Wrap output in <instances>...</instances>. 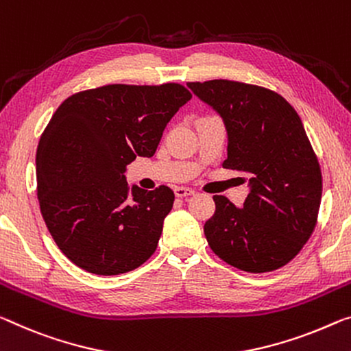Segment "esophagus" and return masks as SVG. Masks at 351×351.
<instances>
[{
	"mask_svg": "<svg viewBox=\"0 0 351 351\" xmlns=\"http://www.w3.org/2000/svg\"><path fill=\"white\" fill-rule=\"evenodd\" d=\"M193 193H195V191H193V189H191V187H176L175 189V195L178 198L191 197V195H193Z\"/></svg>",
	"mask_w": 351,
	"mask_h": 351,
	"instance_id": "1",
	"label": "esophagus"
}]
</instances>
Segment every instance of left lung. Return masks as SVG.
<instances>
[{"label":"left lung","mask_w":351,"mask_h":351,"mask_svg":"<svg viewBox=\"0 0 351 351\" xmlns=\"http://www.w3.org/2000/svg\"><path fill=\"white\" fill-rule=\"evenodd\" d=\"M228 132L225 169L248 176L243 208L214 195L204 223L213 252L226 264L264 274L295 258L313 234L322 199L319 160L295 109L269 88L213 80L187 82Z\"/></svg>","instance_id":"left-lung-1"}]
</instances>
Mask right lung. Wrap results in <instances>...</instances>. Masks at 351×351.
Wrapping results in <instances>:
<instances>
[{"mask_svg":"<svg viewBox=\"0 0 351 351\" xmlns=\"http://www.w3.org/2000/svg\"><path fill=\"white\" fill-rule=\"evenodd\" d=\"M191 98L175 82L109 84L75 93L53 114L37 147V198L56 245L82 270L126 274L156 252L175 193L130 189L125 170L152 158Z\"/></svg>","mask_w":351,"mask_h":351,"instance_id":"right-lung-1","label":"right lung"}]
</instances>
